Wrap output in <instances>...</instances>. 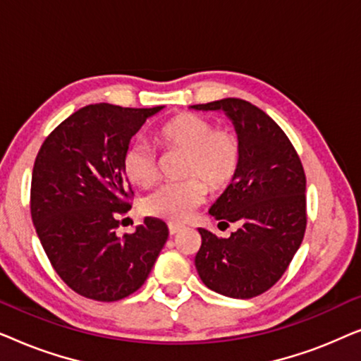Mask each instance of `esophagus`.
<instances>
[{
    "label": "esophagus",
    "mask_w": 361,
    "mask_h": 361,
    "mask_svg": "<svg viewBox=\"0 0 361 361\" xmlns=\"http://www.w3.org/2000/svg\"><path fill=\"white\" fill-rule=\"evenodd\" d=\"M182 228H184V225H180V224H169V233L171 235L179 233Z\"/></svg>",
    "instance_id": "esophagus-1"
}]
</instances>
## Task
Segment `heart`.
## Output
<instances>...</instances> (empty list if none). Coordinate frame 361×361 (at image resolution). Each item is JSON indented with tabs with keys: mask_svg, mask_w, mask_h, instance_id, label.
<instances>
[{
	"mask_svg": "<svg viewBox=\"0 0 361 361\" xmlns=\"http://www.w3.org/2000/svg\"><path fill=\"white\" fill-rule=\"evenodd\" d=\"M156 141L166 151H184L179 174L187 179L169 182L142 204L146 214L184 221L204 204L207 185L224 189L233 179L241 161L238 136L195 113L172 118L159 128ZM123 171L131 184L149 189L159 180L157 152L147 142H135L123 157Z\"/></svg>",
	"mask_w": 361,
	"mask_h": 361,
	"instance_id": "obj_1",
	"label": "heart"
}]
</instances>
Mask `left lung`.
Returning <instances> with one entry per match:
<instances>
[{"mask_svg": "<svg viewBox=\"0 0 361 361\" xmlns=\"http://www.w3.org/2000/svg\"><path fill=\"white\" fill-rule=\"evenodd\" d=\"M192 108L224 111L241 145L238 171L209 210L215 220L240 228L228 238L199 228L197 273L207 288L226 298H256L278 283L302 243V162L278 123L250 102L224 98Z\"/></svg>", "mask_w": 361, "mask_h": 361, "instance_id": "1", "label": "left lung"}]
</instances>
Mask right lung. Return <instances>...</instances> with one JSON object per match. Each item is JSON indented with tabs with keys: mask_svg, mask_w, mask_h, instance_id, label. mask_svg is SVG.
<instances>
[{
	"mask_svg": "<svg viewBox=\"0 0 361 361\" xmlns=\"http://www.w3.org/2000/svg\"><path fill=\"white\" fill-rule=\"evenodd\" d=\"M164 106H83L42 142L31 180V216L52 268L83 298L113 302L145 284L169 230L146 216L135 233L116 235L131 209L123 171L131 137Z\"/></svg>",
	"mask_w": 361,
	"mask_h": 361,
	"instance_id": "add662e5",
	"label": "right lung"
}]
</instances>
